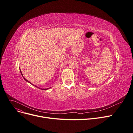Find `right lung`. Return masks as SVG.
Masks as SVG:
<instances>
[{
    "instance_id": "obj_1",
    "label": "right lung",
    "mask_w": 133,
    "mask_h": 133,
    "mask_svg": "<svg viewBox=\"0 0 133 133\" xmlns=\"http://www.w3.org/2000/svg\"><path fill=\"white\" fill-rule=\"evenodd\" d=\"M20 72H21V75H22V77H23V78H24V80H25V81H26V82H29V83H30V84H32V85H33V84H32V83H30V82H29V81H28V80H26V79H25V78H24V77H23V74H22V72H21V70H20ZM35 87H36V86H35ZM42 89V90H47V89H49V88H48V89Z\"/></svg>"
}]
</instances>
